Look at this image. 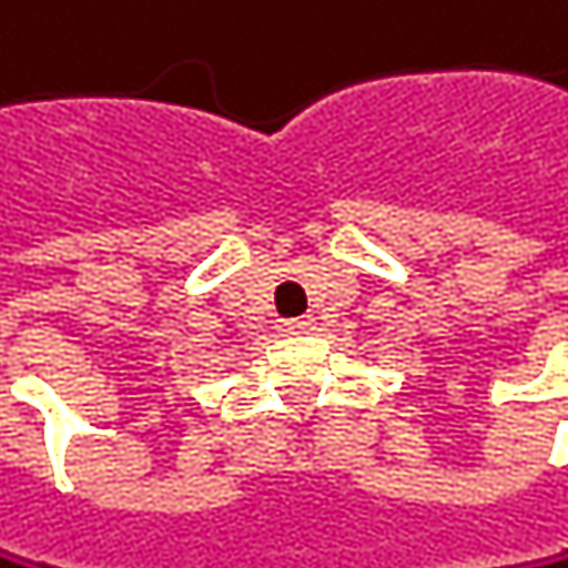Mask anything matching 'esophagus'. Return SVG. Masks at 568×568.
Masks as SVG:
<instances>
[{
	"label": "esophagus",
	"instance_id": "obj_1",
	"mask_svg": "<svg viewBox=\"0 0 568 568\" xmlns=\"http://www.w3.org/2000/svg\"><path fill=\"white\" fill-rule=\"evenodd\" d=\"M311 325H315V318H291V322H281L277 332H284V335H304V332H311Z\"/></svg>",
	"mask_w": 568,
	"mask_h": 568
}]
</instances>
